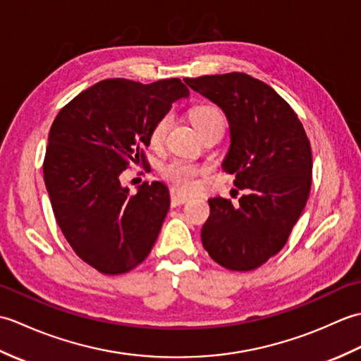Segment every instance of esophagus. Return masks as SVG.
Returning <instances> with one entry per match:
<instances>
[{
	"instance_id": "esophagus-1",
	"label": "esophagus",
	"mask_w": 361,
	"mask_h": 361,
	"mask_svg": "<svg viewBox=\"0 0 361 361\" xmlns=\"http://www.w3.org/2000/svg\"><path fill=\"white\" fill-rule=\"evenodd\" d=\"M189 200H190L189 195L181 194L180 190H176V189H171V204L172 206H180Z\"/></svg>"
}]
</instances>
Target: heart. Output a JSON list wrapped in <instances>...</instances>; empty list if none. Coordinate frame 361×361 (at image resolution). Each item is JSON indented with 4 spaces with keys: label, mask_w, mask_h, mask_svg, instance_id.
<instances>
[{
    "label": "heart",
    "mask_w": 361,
    "mask_h": 361,
    "mask_svg": "<svg viewBox=\"0 0 361 361\" xmlns=\"http://www.w3.org/2000/svg\"><path fill=\"white\" fill-rule=\"evenodd\" d=\"M190 119H192L194 126L197 127L200 135L209 132V130L216 128H225V116L219 106L216 105H197L190 110ZM173 122L172 113H164L155 121V124L152 126L149 140L152 147H161L163 145L169 128H171ZM161 173L164 178L172 183L175 188L181 190H189L197 185L198 176L204 173V167L198 166L192 161L175 158L169 161L163 167H161Z\"/></svg>",
    "instance_id": "obj_1"
}]
</instances>
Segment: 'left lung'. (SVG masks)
Wrapping results in <instances>:
<instances>
[{
	"instance_id": "1",
	"label": "left lung",
	"mask_w": 361,
	"mask_h": 361,
	"mask_svg": "<svg viewBox=\"0 0 361 361\" xmlns=\"http://www.w3.org/2000/svg\"><path fill=\"white\" fill-rule=\"evenodd\" d=\"M225 111L231 145L224 171L245 190L239 203L209 198L202 228L209 256L231 271H251L283 248L307 203L312 149L295 110L267 85L245 73L185 79Z\"/></svg>"
}]
</instances>
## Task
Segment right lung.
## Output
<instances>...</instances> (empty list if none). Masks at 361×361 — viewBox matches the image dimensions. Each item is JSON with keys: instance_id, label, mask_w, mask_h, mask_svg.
I'll return each mask as SVG.
<instances>
[{"instance_id": "obj_1", "label": "right lung", "mask_w": 361, "mask_h": 361, "mask_svg": "<svg viewBox=\"0 0 361 361\" xmlns=\"http://www.w3.org/2000/svg\"><path fill=\"white\" fill-rule=\"evenodd\" d=\"M188 96L180 79L149 85L106 79L82 91L54 119L44 185L65 239L99 273H127L149 256L171 204L169 190L145 181L132 194L122 188L121 173L149 164L152 126Z\"/></svg>"}]
</instances>
